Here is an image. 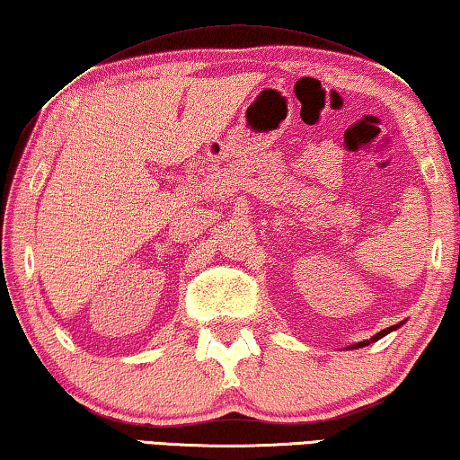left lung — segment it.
Segmentation results:
<instances>
[{
  "label": "left lung",
  "mask_w": 460,
  "mask_h": 460,
  "mask_svg": "<svg viewBox=\"0 0 460 460\" xmlns=\"http://www.w3.org/2000/svg\"><path fill=\"white\" fill-rule=\"evenodd\" d=\"M397 327H399V324H394V327H391V329H385V331H380V333H376V335H374L372 339H368V341H362V343H358L356 348H364V345H370L372 341H378L380 337H385L386 333H391V331H393V329H397Z\"/></svg>",
  "instance_id": "left-lung-1"
}]
</instances>
